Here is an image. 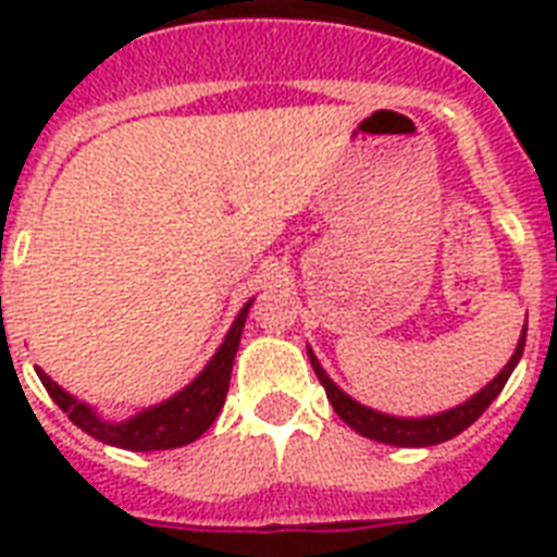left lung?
Masks as SVG:
<instances>
[{"mask_svg": "<svg viewBox=\"0 0 557 557\" xmlns=\"http://www.w3.org/2000/svg\"><path fill=\"white\" fill-rule=\"evenodd\" d=\"M523 347H527V326L520 332L518 347L511 352L509 364L503 367L480 393H474V396L468 398V401H462V405L433 416H389L381 413V410H372V407L361 405V401H356L352 396H347V393L326 375L321 361L314 358L312 347H309V361H312L314 375H318V381H321L323 389H326V398H330L332 407H335V413H338L352 431L367 436V440L384 442V445H396V448H428V445H440V442H448L454 440V436H459V433L466 431V428H471V424L485 413V407L500 396V389L506 387V381H509V375L515 372V367H518L520 356H523Z\"/></svg>", "mask_w": 557, "mask_h": 557, "instance_id": "8db88e82", "label": "left lung"}]
</instances>
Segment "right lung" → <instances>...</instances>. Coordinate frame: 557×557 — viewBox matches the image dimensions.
<instances>
[{"label": "right lung", "mask_w": 557, "mask_h": 557, "mask_svg": "<svg viewBox=\"0 0 557 557\" xmlns=\"http://www.w3.org/2000/svg\"><path fill=\"white\" fill-rule=\"evenodd\" d=\"M253 300L239 309V314L231 323L225 341L219 344L205 370L187 384L185 389H178L176 396H170L168 401L144 407L135 416L124 419V422H112L95 410L91 405L74 398L72 393H65L51 375L37 370L42 387L48 389V396L54 398L63 413H69L81 431L95 436L98 442L115 445L124 450H168L190 445L193 440H199L201 433L208 431L213 419L219 416L222 405H225L227 384H231V370H234L236 349H239V338H243L245 318L251 309Z\"/></svg>", "instance_id": "obj_1"}]
</instances>
